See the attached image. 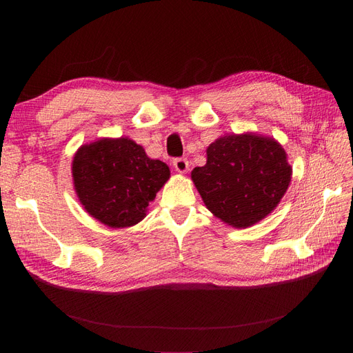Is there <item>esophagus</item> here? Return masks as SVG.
<instances>
[{
	"instance_id": "esophagus-1",
	"label": "esophagus",
	"mask_w": 353,
	"mask_h": 353,
	"mask_svg": "<svg viewBox=\"0 0 353 353\" xmlns=\"http://www.w3.org/2000/svg\"><path fill=\"white\" fill-rule=\"evenodd\" d=\"M174 168L178 170L179 174H184L188 170V160L184 157H176L174 160Z\"/></svg>"
}]
</instances>
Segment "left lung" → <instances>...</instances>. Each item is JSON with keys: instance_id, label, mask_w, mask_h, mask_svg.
Instances as JSON below:
<instances>
[{"instance_id": "obj_1", "label": "left lung", "mask_w": 353, "mask_h": 353, "mask_svg": "<svg viewBox=\"0 0 353 353\" xmlns=\"http://www.w3.org/2000/svg\"><path fill=\"white\" fill-rule=\"evenodd\" d=\"M208 162L191 172L213 215L245 228L279 205L290 184L292 168L284 148L252 134L222 137L208 147Z\"/></svg>"}]
</instances>
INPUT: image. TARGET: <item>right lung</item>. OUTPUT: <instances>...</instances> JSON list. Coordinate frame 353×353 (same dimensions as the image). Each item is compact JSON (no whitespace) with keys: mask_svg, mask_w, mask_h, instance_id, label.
<instances>
[{"mask_svg":"<svg viewBox=\"0 0 353 353\" xmlns=\"http://www.w3.org/2000/svg\"><path fill=\"white\" fill-rule=\"evenodd\" d=\"M73 184L91 216L112 228L132 227L166 183V163L148 157L130 138L82 145L73 157Z\"/></svg>","mask_w":353,"mask_h":353,"instance_id":"1","label":"right lung"}]
</instances>
